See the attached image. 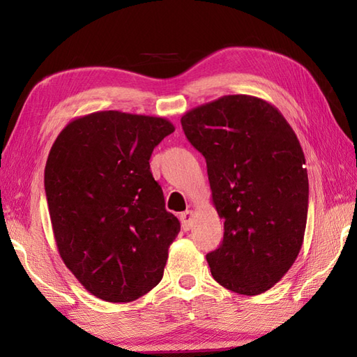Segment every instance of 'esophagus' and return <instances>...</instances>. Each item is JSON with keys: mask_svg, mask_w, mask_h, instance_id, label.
Masks as SVG:
<instances>
[{"mask_svg": "<svg viewBox=\"0 0 357 357\" xmlns=\"http://www.w3.org/2000/svg\"><path fill=\"white\" fill-rule=\"evenodd\" d=\"M179 219H181V222H183V229L185 231H188V230L192 229V225H193V219H195L193 210H185L184 213H181Z\"/></svg>", "mask_w": 357, "mask_h": 357, "instance_id": "1", "label": "esophagus"}]
</instances>
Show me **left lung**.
I'll return each mask as SVG.
<instances>
[{"mask_svg":"<svg viewBox=\"0 0 357 357\" xmlns=\"http://www.w3.org/2000/svg\"><path fill=\"white\" fill-rule=\"evenodd\" d=\"M192 146L206 158L211 199L224 239L207 255L211 276L239 294L279 282L304 242L308 174L298 136L275 105L227 95L181 118Z\"/></svg>","mask_w":357,"mask_h":357,"instance_id":"left-lung-1","label":"left lung"}]
</instances>
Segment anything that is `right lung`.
Here are the masks:
<instances>
[{"mask_svg": "<svg viewBox=\"0 0 357 357\" xmlns=\"http://www.w3.org/2000/svg\"><path fill=\"white\" fill-rule=\"evenodd\" d=\"M173 132L165 118L104 110L70 121L50 149L44 188L59 256L102 301L132 302L162 279L181 224L149 159Z\"/></svg>", "mask_w": 357, "mask_h": 357, "instance_id": "1", "label": "right lung"}]
</instances>
